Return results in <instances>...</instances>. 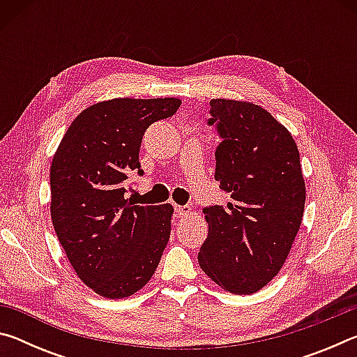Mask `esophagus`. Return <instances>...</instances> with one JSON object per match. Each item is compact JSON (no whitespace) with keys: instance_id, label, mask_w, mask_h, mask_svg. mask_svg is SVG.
<instances>
[{"instance_id":"1","label":"esophagus","mask_w":357,"mask_h":357,"mask_svg":"<svg viewBox=\"0 0 357 357\" xmlns=\"http://www.w3.org/2000/svg\"><path fill=\"white\" fill-rule=\"evenodd\" d=\"M174 213H176L178 217H184L187 214H190L192 209L189 206H179V204H174Z\"/></svg>"}]
</instances>
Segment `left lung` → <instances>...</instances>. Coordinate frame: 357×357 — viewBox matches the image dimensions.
<instances>
[{"mask_svg": "<svg viewBox=\"0 0 357 357\" xmlns=\"http://www.w3.org/2000/svg\"><path fill=\"white\" fill-rule=\"evenodd\" d=\"M220 142L215 181L227 206L204 208L209 225L198 263L225 291L252 294L274 279L299 231L305 183L293 135L252 102H209Z\"/></svg>", "mask_w": 357, "mask_h": 357, "instance_id": "obj_1", "label": "left lung"}]
</instances>
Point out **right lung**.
<instances>
[{
    "mask_svg": "<svg viewBox=\"0 0 357 357\" xmlns=\"http://www.w3.org/2000/svg\"><path fill=\"white\" fill-rule=\"evenodd\" d=\"M179 105L174 98L98 102L72 121L53 155V228L80 280L104 298L146 285L170 239L172 204L140 206L124 193L129 174H143L144 132Z\"/></svg>",
    "mask_w": 357,
    "mask_h": 357,
    "instance_id": "add662e5",
    "label": "right lung"
}]
</instances>
